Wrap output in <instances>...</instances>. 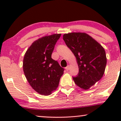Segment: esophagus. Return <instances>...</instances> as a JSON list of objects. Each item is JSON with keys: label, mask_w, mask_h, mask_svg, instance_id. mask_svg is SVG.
I'll return each mask as SVG.
<instances>
[{"label": "esophagus", "mask_w": 121, "mask_h": 121, "mask_svg": "<svg viewBox=\"0 0 121 121\" xmlns=\"http://www.w3.org/2000/svg\"><path fill=\"white\" fill-rule=\"evenodd\" d=\"M65 70H67V71H68V70H69V69H70V66L68 65L67 67H65Z\"/></svg>", "instance_id": "34e87169"}]
</instances>
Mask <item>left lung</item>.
<instances>
[{
    "label": "left lung",
    "instance_id": "8db88e82",
    "mask_svg": "<svg viewBox=\"0 0 121 121\" xmlns=\"http://www.w3.org/2000/svg\"><path fill=\"white\" fill-rule=\"evenodd\" d=\"M63 37L78 64V75L73 77L74 82L80 88L89 89L103 77L107 63L105 49L85 33H69Z\"/></svg>",
    "mask_w": 121,
    "mask_h": 121
}]
</instances>
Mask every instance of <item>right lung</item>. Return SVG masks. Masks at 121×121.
Instances as JSON below:
<instances>
[{
    "label": "right lung",
    "instance_id": "right-lung-1",
    "mask_svg": "<svg viewBox=\"0 0 121 121\" xmlns=\"http://www.w3.org/2000/svg\"><path fill=\"white\" fill-rule=\"evenodd\" d=\"M61 34L46 36L35 41L25 54L23 70L31 86L38 93L49 95L58 86L64 68L51 57Z\"/></svg>",
    "mask_w": 121,
    "mask_h": 121
}]
</instances>
